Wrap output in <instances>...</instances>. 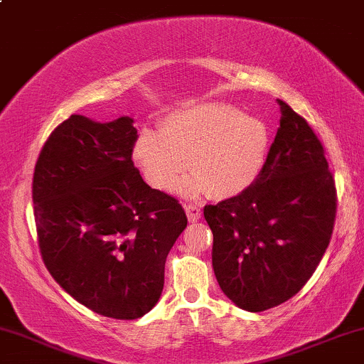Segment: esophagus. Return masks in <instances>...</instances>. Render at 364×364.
Returning <instances> with one entry per match:
<instances>
[{
	"mask_svg": "<svg viewBox=\"0 0 364 364\" xmlns=\"http://www.w3.org/2000/svg\"><path fill=\"white\" fill-rule=\"evenodd\" d=\"M185 210H186V215H188V220L190 222H196L201 218V208L198 205H193V203H188L185 205Z\"/></svg>",
	"mask_w": 364,
	"mask_h": 364,
	"instance_id": "obj_1",
	"label": "esophagus"
}]
</instances>
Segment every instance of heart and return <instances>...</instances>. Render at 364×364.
Segmentation results:
<instances>
[{
	"label": "heart",
	"instance_id": "b5f03b06",
	"mask_svg": "<svg viewBox=\"0 0 364 364\" xmlns=\"http://www.w3.org/2000/svg\"><path fill=\"white\" fill-rule=\"evenodd\" d=\"M269 147L268 127L225 103H198L164 118L159 134L142 130L134 157L157 190H173L188 168V193L232 198L259 178Z\"/></svg>",
	"mask_w": 364,
	"mask_h": 364
}]
</instances>
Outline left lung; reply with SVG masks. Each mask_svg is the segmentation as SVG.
<instances>
[{"mask_svg": "<svg viewBox=\"0 0 364 364\" xmlns=\"http://www.w3.org/2000/svg\"><path fill=\"white\" fill-rule=\"evenodd\" d=\"M282 120L259 178L203 208L212 266L239 309L262 312L296 295L317 269L336 220V186L310 125L278 100Z\"/></svg>", "mask_w": 364, "mask_h": 364, "instance_id": "8db88e82", "label": "left lung"}]
</instances>
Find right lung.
Wrapping results in <instances>:
<instances>
[{
  "instance_id": "add662e5",
  "label": "right lung",
  "mask_w": 364,
  "mask_h": 364,
  "mask_svg": "<svg viewBox=\"0 0 364 364\" xmlns=\"http://www.w3.org/2000/svg\"><path fill=\"white\" fill-rule=\"evenodd\" d=\"M134 118L64 120L35 164L38 247L52 278L93 312L142 317L159 300L166 257L188 218L132 161Z\"/></svg>"
}]
</instances>
